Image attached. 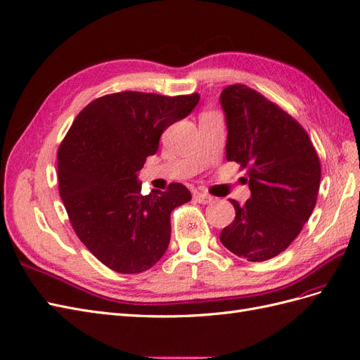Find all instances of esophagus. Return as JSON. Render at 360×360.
I'll list each match as a JSON object with an SVG mask.
<instances>
[{
  "mask_svg": "<svg viewBox=\"0 0 360 360\" xmlns=\"http://www.w3.org/2000/svg\"><path fill=\"white\" fill-rule=\"evenodd\" d=\"M194 199H196L199 203H203V205L211 203V202L214 200V199L210 196V194L202 193V191H196V193H194Z\"/></svg>",
  "mask_w": 360,
  "mask_h": 360,
  "instance_id": "34e87169",
  "label": "esophagus"
}]
</instances>
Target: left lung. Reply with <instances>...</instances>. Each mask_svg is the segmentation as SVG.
I'll list each match as a JSON object with an SVG mask.
<instances>
[{
  "instance_id": "left-lung-1",
  "label": "left lung",
  "mask_w": 360,
  "mask_h": 360,
  "mask_svg": "<svg viewBox=\"0 0 360 360\" xmlns=\"http://www.w3.org/2000/svg\"><path fill=\"white\" fill-rule=\"evenodd\" d=\"M228 125L226 158L248 170L250 199L220 233L226 249L250 262L282 253L315 208L321 164L307 132L258 91L233 84L220 95Z\"/></svg>"
}]
</instances>
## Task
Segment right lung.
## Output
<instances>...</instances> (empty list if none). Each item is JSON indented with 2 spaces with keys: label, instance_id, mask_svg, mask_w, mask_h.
Here are the masks:
<instances>
[{
  "label": "right lung",
  "instance_id": "right-lung-1",
  "mask_svg": "<svg viewBox=\"0 0 360 360\" xmlns=\"http://www.w3.org/2000/svg\"><path fill=\"white\" fill-rule=\"evenodd\" d=\"M199 95L120 91L81 110L58 148V191L78 238L108 269L149 270L170 243V214L191 200L179 182L141 194L137 173L160 137L187 117Z\"/></svg>",
  "mask_w": 360,
  "mask_h": 360
}]
</instances>
